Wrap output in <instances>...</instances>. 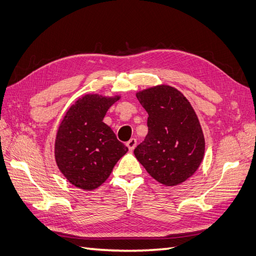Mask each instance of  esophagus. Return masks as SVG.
<instances>
[{
  "label": "esophagus",
  "mask_w": 256,
  "mask_h": 256,
  "mask_svg": "<svg viewBox=\"0 0 256 256\" xmlns=\"http://www.w3.org/2000/svg\"><path fill=\"white\" fill-rule=\"evenodd\" d=\"M126 145H127V147L129 148V150H130V152H132V150H134V147L136 146V140L134 138H130V140L126 143Z\"/></svg>",
  "instance_id": "obj_1"
}]
</instances>
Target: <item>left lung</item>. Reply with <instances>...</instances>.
<instances>
[{
	"instance_id": "8db88e82",
	"label": "left lung",
	"mask_w": 256,
	"mask_h": 256,
	"mask_svg": "<svg viewBox=\"0 0 256 256\" xmlns=\"http://www.w3.org/2000/svg\"><path fill=\"white\" fill-rule=\"evenodd\" d=\"M148 113V134L134 150L154 180L177 186L194 174L205 154V138L198 115L182 92L168 84L136 92Z\"/></svg>"
}]
</instances>
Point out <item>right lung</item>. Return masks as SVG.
<instances>
[{
  "mask_svg": "<svg viewBox=\"0 0 256 256\" xmlns=\"http://www.w3.org/2000/svg\"><path fill=\"white\" fill-rule=\"evenodd\" d=\"M120 95L85 94L69 106L54 142V157L66 180L82 190L102 186L114 166L128 152L110 126L104 122Z\"/></svg>",
  "mask_w": 256,
  "mask_h": 256,
  "instance_id": "right-lung-1",
  "label": "right lung"
}]
</instances>
